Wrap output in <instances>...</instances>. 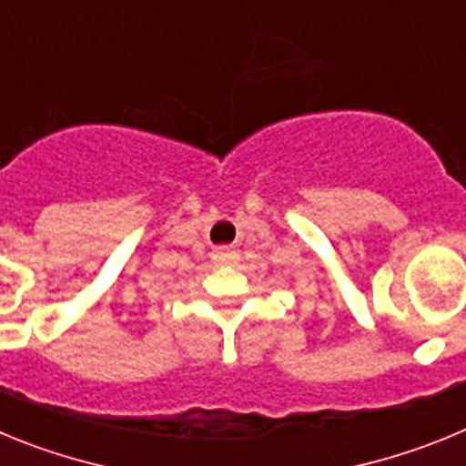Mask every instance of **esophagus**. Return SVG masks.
Here are the masks:
<instances>
[{"mask_svg": "<svg viewBox=\"0 0 466 466\" xmlns=\"http://www.w3.org/2000/svg\"><path fill=\"white\" fill-rule=\"evenodd\" d=\"M238 252L236 249H228V247H217L212 254V261L217 263V266H236L238 263Z\"/></svg>", "mask_w": 466, "mask_h": 466, "instance_id": "34e87169", "label": "esophagus"}]
</instances>
